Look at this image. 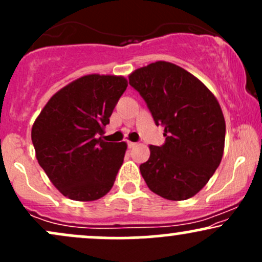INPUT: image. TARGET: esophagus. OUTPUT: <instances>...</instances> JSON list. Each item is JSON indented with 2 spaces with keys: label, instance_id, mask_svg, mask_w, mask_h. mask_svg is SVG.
Segmentation results:
<instances>
[{
  "label": "esophagus",
  "instance_id": "esophagus-1",
  "mask_svg": "<svg viewBox=\"0 0 262 262\" xmlns=\"http://www.w3.org/2000/svg\"><path fill=\"white\" fill-rule=\"evenodd\" d=\"M127 144H128V148L129 149H133L135 145H137V143H133V141H127Z\"/></svg>",
  "mask_w": 262,
  "mask_h": 262
}]
</instances>
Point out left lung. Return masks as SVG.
Instances as JSON below:
<instances>
[{
    "instance_id": "1",
    "label": "left lung",
    "mask_w": 262,
    "mask_h": 262,
    "mask_svg": "<svg viewBox=\"0 0 262 262\" xmlns=\"http://www.w3.org/2000/svg\"><path fill=\"white\" fill-rule=\"evenodd\" d=\"M129 85L139 92L165 143L150 145L140 165L148 187L170 201L193 197L209 181L223 156L225 121L217 98L185 69L166 61L135 70Z\"/></svg>"
}]
</instances>
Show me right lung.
Listing matches in <instances>:
<instances>
[{
	"label": "right lung",
	"mask_w": 262,
	"mask_h": 262,
	"mask_svg": "<svg viewBox=\"0 0 262 262\" xmlns=\"http://www.w3.org/2000/svg\"><path fill=\"white\" fill-rule=\"evenodd\" d=\"M127 86L122 76L87 75L56 92L35 119L37 160L70 200L95 201L112 188L127 144L100 135Z\"/></svg>",
	"instance_id": "obj_1"
}]
</instances>
